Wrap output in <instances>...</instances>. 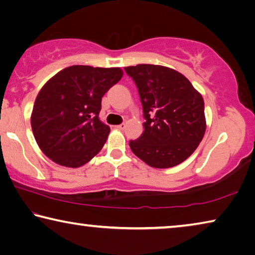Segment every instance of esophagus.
Masks as SVG:
<instances>
[{
    "mask_svg": "<svg viewBox=\"0 0 255 255\" xmlns=\"http://www.w3.org/2000/svg\"><path fill=\"white\" fill-rule=\"evenodd\" d=\"M125 127H126V124H125V123L120 124V125H118V126H117V128H119V129H125Z\"/></svg>",
    "mask_w": 255,
    "mask_h": 255,
    "instance_id": "1",
    "label": "esophagus"
}]
</instances>
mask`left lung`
Instances as JSON below:
<instances>
[{"label": "left lung", "instance_id": "obj_1", "mask_svg": "<svg viewBox=\"0 0 255 255\" xmlns=\"http://www.w3.org/2000/svg\"><path fill=\"white\" fill-rule=\"evenodd\" d=\"M138 89L144 132L129 141L149 166L167 169L195 152L206 131L205 103L187 77L172 68L139 64L125 67Z\"/></svg>", "mask_w": 255, "mask_h": 255}]
</instances>
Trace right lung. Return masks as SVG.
<instances>
[{"label":"right lung","mask_w":255,"mask_h":255,"mask_svg":"<svg viewBox=\"0 0 255 255\" xmlns=\"http://www.w3.org/2000/svg\"><path fill=\"white\" fill-rule=\"evenodd\" d=\"M122 77L119 67L74 65L42 86L34 101L31 128L47 157L59 165L80 167L100 152L110 132L99 118L102 97Z\"/></svg>","instance_id":"obj_1"}]
</instances>
